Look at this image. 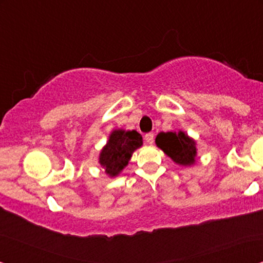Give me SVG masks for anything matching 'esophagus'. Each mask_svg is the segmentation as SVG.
<instances>
[{
  "label": "esophagus",
  "mask_w": 263,
  "mask_h": 263,
  "mask_svg": "<svg viewBox=\"0 0 263 263\" xmlns=\"http://www.w3.org/2000/svg\"><path fill=\"white\" fill-rule=\"evenodd\" d=\"M143 139H145L146 143H148V145H152L153 141H154V134H153V133H147V134L143 136Z\"/></svg>",
  "instance_id": "obj_1"
}]
</instances>
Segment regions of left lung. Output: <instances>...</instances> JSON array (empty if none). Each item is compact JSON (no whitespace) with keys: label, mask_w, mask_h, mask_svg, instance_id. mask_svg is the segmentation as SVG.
Instances as JSON below:
<instances>
[{"label":"left lung","mask_w":263,"mask_h":263,"mask_svg":"<svg viewBox=\"0 0 263 263\" xmlns=\"http://www.w3.org/2000/svg\"><path fill=\"white\" fill-rule=\"evenodd\" d=\"M156 143L175 163L179 165L195 163V142L183 132H179L178 134L172 132L159 133L156 138Z\"/></svg>","instance_id":"8db88e82"}]
</instances>
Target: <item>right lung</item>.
<instances>
[{
    "mask_svg": "<svg viewBox=\"0 0 263 263\" xmlns=\"http://www.w3.org/2000/svg\"><path fill=\"white\" fill-rule=\"evenodd\" d=\"M141 145L142 136L136 130H115L100 153L99 163L105 167L106 174L114 177L127 166L133 152Z\"/></svg>",
    "mask_w": 263,
    "mask_h": 263,
    "instance_id": "obj_1",
    "label": "right lung"
}]
</instances>
